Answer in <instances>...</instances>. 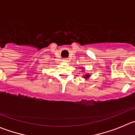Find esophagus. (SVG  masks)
Returning a JSON list of instances; mask_svg holds the SVG:
<instances>
[{
    "label": "esophagus",
    "instance_id": "esophagus-1",
    "mask_svg": "<svg viewBox=\"0 0 135 135\" xmlns=\"http://www.w3.org/2000/svg\"><path fill=\"white\" fill-rule=\"evenodd\" d=\"M63 61L65 62V63H68V62L69 61L68 59H67V58H64V59H63Z\"/></svg>",
    "mask_w": 135,
    "mask_h": 135
}]
</instances>
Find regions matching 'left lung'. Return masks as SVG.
Wrapping results in <instances>:
<instances>
[{
    "label": "left lung",
    "mask_w": 135,
    "mask_h": 135,
    "mask_svg": "<svg viewBox=\"0 0 135 135\" xmlns=\"http://www.w3.org/2000/svg\"><path fill=\"white\" fill-rule=\"evenodd\" d=\"M83 70H84V68H83ZM90 76V75L89 74H84V76H83V78H85V79H88V78H89V77Z\"/></svg>",
    "instance_id": "obj_1"
}]
</instances>
